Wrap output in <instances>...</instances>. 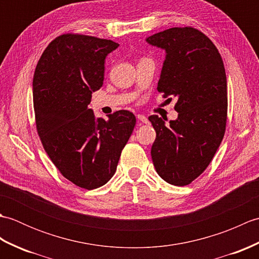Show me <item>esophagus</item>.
Returning <instances> with one entry per match:
<instances>
[{
    "instance_id": "obj_1",
    "label": "esophagus",
    "mask_w": 259,
    "mask_h": 259,
    "mask_svg": "<svg viewBox=\"0 0 259 259\" xmlns=\"http://www.w3.org/2000/svg\"><path fill=\"white\" fill-rule=\"evenodd\" d=\"M137 118H138V120L141 121L142 123H148V122H149V120H148V118L146 117V115H144V114H138V115H137Z\"/></svg>"
}]
</instances>
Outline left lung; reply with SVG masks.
<instances>
[{
  "mask_svg": "<svg viewBox=\"0 0 259 259\" xmlns=\"http://www.w3.org/2000/svg\"><path fill=\"white\" fill-rule=\"evenodd\" d=\"M162 49L158 91L177 99L178 118L169 125L158 115L151 158L157 174L175 186H186L210 163L224 138L227 120V80L223 59L209 38L192 27H171L146 38Z\"/></svg>",
  "mask_w": 259,
  "mask_h": 259,
  "instance_id": "1",
  "label": "left lung"
}]
</instances>
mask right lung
<instances>
[{
    "instance_id": "add662e5",
    "label": "right lung",
    "mask_w": 259,
    "mask_h": 259,
    "mask_svg": "<svg viewBox=\"0 0 259 259\" xmlns=\"http://www.w3.org/2000/svg\"><path fill=\"white\" fill-rule=\"evenodd\" d=\"M119 47L111 40L63 34L48 46L33 76L37 134L65 178L88 190L107 184L136 125L128 110L96 118L88 108L104 79V61Z\"/></svg>"
}]
</instances>
